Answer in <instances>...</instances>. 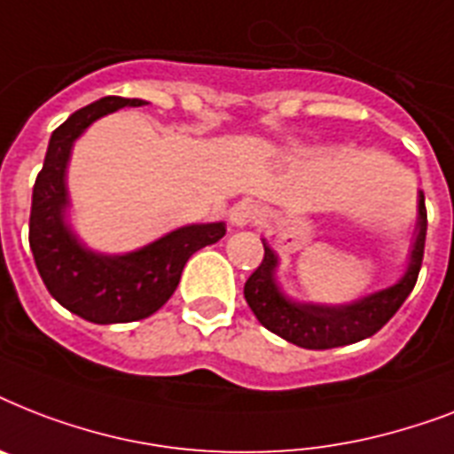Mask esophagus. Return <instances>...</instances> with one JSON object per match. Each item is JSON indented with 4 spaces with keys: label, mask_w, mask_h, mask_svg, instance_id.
<instances>
[{
    "label": "esophagus",
    "mask_w": 454,
    "mask_h": 454,
    "mask_svg": "<svg viewBox=\"0 0 454 454\" xmlns=\"http://www.w3.org/2000/svg\"><path fill=\"white\" fill-rule=\"evenodd\" d=\"M263 216V209L259 205H254V202H238V205L231 209V214H228V219H231V226L235 228H245V226H256L259 221H262Z\"/></svg>",
    "instance_id": "esophagus-1"
}]
</instances>
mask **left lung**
<instances>
[{
    "label": "left lung",
    "instance_id": "1",
    "mask_svg": "<svg viewBox=\"0 0 454 454\" xmlns=\"http://www.w3.org/2000/svg\"><path fill=\"white\" fill-rule=\"evenodd\" d=\"M417 235L410 249L408 269L384 290H377L367 297L351 303H313L297 301L287 297L278 285V254L263 240L262 266L245 283V299L256 320L278 337L301 348H334V346L356 344L360 339L372 337L394 317L415 287L419 269H422L424 240H427V207L424 192L417 202Z\"/></svg>",
    "mask_w": 454,
    "mask_h": 454
}]
</instances>
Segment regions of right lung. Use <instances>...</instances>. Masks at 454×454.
Returning <instances> with one entry per match:
<instances>
[{
	"mask_svg": "<svg viewBox=\"0 0 454 454\" xmlns=\"http://www.w3.org/2000/svg\"><path fill=\"white\" fill-rule=\"evenodd\" d=\"M141 98L106 96L67 117L51 134L44 167L32 188L30 249L46 290L70 313L96 325L131 323L162 309L178 287L185 262L219 242L226 223H191L124 254L87 247L67 221V162L74 141L101 117L141 108Z\"/></svg>",
	"mask_w": 454,
	"mask_h": 454,
	"instance_id": "obj_1",
	"label": "right lung"
}]
</instances>
